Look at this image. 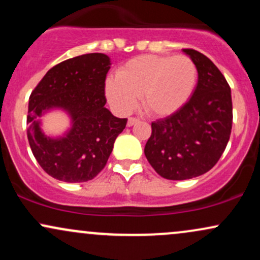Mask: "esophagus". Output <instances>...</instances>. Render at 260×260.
Wrapping results in <instances>:
<instances>
[{"label": "esophagus", "mask_w": 260, "mask_h": 260, "mask_svg": "<svg viewBox=\"0 0 260 260\" xmlns=\"http://www.w3.org/2000/svg\"><path fill=\"white\" fill-rule=\"evenodd\" d=\"M137 122H139V118H137V117H129V118H128L127 126H128V127H132L133 124L137 123Z\"/></svg>", "instance_id": "obj_1"}]
</instances>
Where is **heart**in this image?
I'll use <instances>...</instances> for the list:
<instances>
[{"mask_svg": "<svg viewBox=\"0 0 260 260\" xmlns=\"http://www.w3.org/2000/svg\"><path fill=\"white\" fill-rule=\"evenodd\" d=\"M198 67L186 55L140 56L123 64L106 82V96L116 111L129 113L140 98L144 111L155 117L174 115L192 99Z\"/></svg>", "mask_w": 260, "mask_h": 260, "instance_id": "1", "label": "heart"}]
</instances>
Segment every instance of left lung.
<instances>
[{
    "label": "left lung",
    "mask_w": 260,
    "mask_h": 260,
    "mask_svg": "<svg viewBox=\"0 0 260 260\" xmlns=\"http://www.w3.org/2000/svg\"><path fill=\"white\" fill-rule=\"evenodd\" d=\"M198 67L192 99L180 111L151 123L144 148L153 169L166 180L201 176L219 161L232 128L231 89L213 62L193 49H183Z\"/></svg>",
    "instance_id": "left-lung-1"
}]
</instances>
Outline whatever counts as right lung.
I'll use <instances>...</instances> for the list:
<instances>
[{
    "mask_svg": "<svg viewBox=\"0 0 260 260\" xmlns=\"http://www.w3.org/2000/svg\"><path fill=\"white\" fill-rule=\"evenodd\" d=\"M110 58L85 53L53 66L29 98L28 140L32 154L46 174L56 180L90 181L105 168L113 143L127 124L105 107V80ZM61 107L74 126L62 139L41 132L36 118L46 109Z\"/></svg>",
    "mask_w": 260,
    "mask_h": 260,
    "instance_id": "right-lung-1",
    "label": "right lung"
}]
</instances>
